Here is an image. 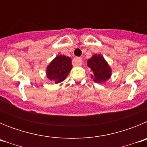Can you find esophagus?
<instances>
[{
	"label": "esophagus",
	"instance_id": "34e87169",
	"mask_svg": "<svg viewBox=\"0 0 147 147\" xmlns=\"http://www.w3.org/2000/svg\"><path fill=\"white\" fill-rule=\"evenodd\" d=\"M83 63V60L82 58L80 57H76L73 60V64L75 65H81Z\"/></svg>",
	"mask_w": 147,
	"mask_h": 147
}]
</instances>
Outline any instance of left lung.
<instances>
[{
  "label": "left lung",
  "mask_w": 147,
  "mask_h": 147,
  "mask_svg": "<svg viewBox=\"0 0 147 147\" xmlns=\"http://www.w3.org/2000/svg\"><path fill=\"white\" fill-rule=\"evenodd\" d=\"M88 66L93 71L92 78L96 82L102 83L110 79L111 70L102 55H93L88 60Z\"/></svg>",
  "instance_id": "8db88e82"
}]
</instances>
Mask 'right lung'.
I'll list each match as a JSON object with an SVG mask.
<instances>
[{
  "label": "right lung",
  "mask_w": 147,
  "mask_h": 147,
  "mask_svg": "<svg viewBox=\"0 0 147 147\" xmlns=\"http://www.w3.org/2000/svg\"><path fill=\"white\" fill-rule=\"evenodd\" d=\"M72 69L71 59L68 57L57 56L47 67L46 74L49 80L59 83L65 80Z\"/></svg>",
  "instance_id": "1"
}]
</instances>
